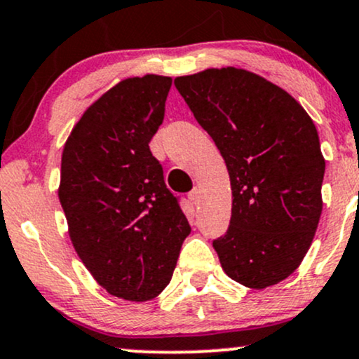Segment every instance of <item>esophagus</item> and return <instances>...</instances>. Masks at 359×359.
Here are the masks:
<instances>
[{"mask_svg": "<svg viewBox=\"0 0 359 359\" xmlns=\"http://www.w3.org/2000/svg\"><path fill=\"white\" fill-rule=\"evenodd\" d=\"M188 198L189 200H191V203H198V201H200V198H201V189L198 188V187H195L191 189V191H189V195H188Z\"/></svg>", "mask_w": 359, "mask_h": 359, "instance_id": "esophagus-1", "label": "esophagus"}]
</instances>
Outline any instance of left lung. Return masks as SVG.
Instances as JSON below:
<instances>
[{
    "label": "left lung",
    "instance_id": "8db88e82",
    "mask_svg": "<svg viewBox=\"0 0 359 359\" xmlns=\"http://www.w3.org/2000/svg\"><path fill=\"white\" fill-rule=\"evenodd\" d=\"M175 86L229 170L230 226L213 242L222 269L250 289L279 284L301 265L323 212L326 161L313 119L245 69H206Z\"/></svg>",
    "mask_w": 359,
    "mask_h": 359
}]
</instances>
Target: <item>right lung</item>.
Listing matches in <instances>:
<instances>
[{"instance_id":"1","label":"right lung","mask_w":359,"mask_h":359,"mask_svg":"<svg viewBox=\"0 0 359 359\" xmlns=\"http://www.w3.org/2000/svg\"><path fill=\"white\" fill-rule=\"evenodd\" d=\"M171 82L154 74L121 80L88 105L63 146L58 198L72 245L97 284L124 301L163 292L191 231L149 151Z\"/></svg>"}]
</instances>
